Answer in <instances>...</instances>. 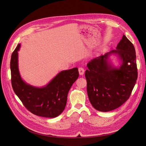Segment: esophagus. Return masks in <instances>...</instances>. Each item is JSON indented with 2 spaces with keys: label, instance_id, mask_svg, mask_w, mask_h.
<instances>
[{
  "label": "esophagus",
  "instance_id": "34e87169",
  "mask_svg": "<svg viewBox=\"0 0 146 146\" xmlns=\"http://www.w3.org/2000/svg\"><path fill=\"white\" fill-rule=\"evenodd\" d=\"M78 72H79L80 75H83L84 73V69H83L82 68H78Z\"/></svg>",
  "mask_w": 146,
  "mask_h": 146
}]
</instances>
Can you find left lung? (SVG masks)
Instances as JSON below:
<instances>
[{
  "label": "left lung",
  "instance_id": "left-lung-1",
  "mask_svg": "<svg viewBox=\"0 0 146 146\" xmlns=\"http://www.w3.org/2000/svg\"><path fill=\"white\" fill-rule=\"evenodd\" d=\"M116 49L92 59L85 72L89 100L95 109L102 112L123 105L130 97L137 78L133 44L123 35ZM112 53H117L122 62L118 69L113 68L108 62Z\"/></svg>",
  "mask_w": 146,
  "mask_h": 146
}]
</instances>
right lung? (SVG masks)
Listing matches in <instances>:
<instances>
[{
	"label": "right lung",
	"instance_id": "1",
	"mask_svg": "<svg viewBox=\"0 0 146 146\" xmlns=\"http://www.w3.org/2000/svg\"><path fill=\"white\" fill-rule=\"evenodd\" d=\"M18 44L11 55L10 69L11 84L15 94L24 106L38 116L54 118L64 110L68 92L78 78V68L59 72L44 87L37 88L27 84L21 78L18 67Z\"/></svg>",
	"mask_w": 146,
	"mask_h": 146
}]
</instances>
